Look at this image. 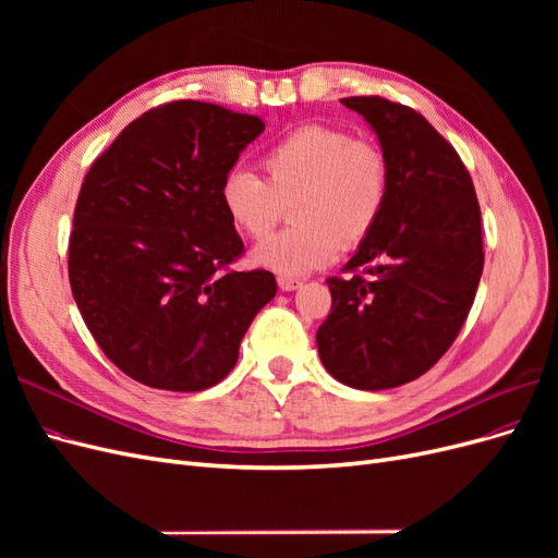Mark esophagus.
<instances>
[{
	"label": "esophagus",
	"mask_w": 558,
	"mask_h": 558,
	"mask_svg": "<svg viewBox=\"0 0 558 558\" xmlns=\"http://www.w3.org/2000/svg\"><path fill=\"white\" fill-rule=\"evenodd\" d=\"M277 281H279V289L281 291H295V289H300V286H302V281L295 279V277H279Z\"/></svg>",
	"instance_id": "obj_1"
}]
</instances>
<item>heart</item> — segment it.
Wrapping results in <instances>:
<instances>
[{"mask_svg": "<svg viewBox=\"0 0 558 558\" xmlns=\"http://www.w3.org/2000/svg\"><path fill=\"white\" fill-rule=\"evenodd\" d=\"M263 174L232 170L218 199L230 226L265 242L286 207L295 223L253 253L279 275H307L344 248L361 246L379 226L391 197V162L377 142L330 125H300L265 148Z\"/></svg>", "mask_w": 558, "mask_h": 558, "instance_id": "1", "label": "heart"}]
</instances>
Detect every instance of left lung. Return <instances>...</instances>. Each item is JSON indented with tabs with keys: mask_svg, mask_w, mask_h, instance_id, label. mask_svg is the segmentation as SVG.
I'll list each match as a JSON object with an SVG mask.
<instances>
[{
	"mask_svg": "<svg viewBox=\"0 0 558 558\" xmlns=\"http://www.w3.org/2000/svg\"><path fill=\"white\" fill-rule=\"evenodd\" d=\"M342 105L377 132L391 197L347 277L326 279L332 307L316 344L337 381L381 391L428 373L459 337L484 267L482 211L463 160L424 116L379 95Z\"/></svg>",
	"mask_w": 558,
	"mask_h": 558,
	"instance_id": "left-lung-1",
	"label": "left lung"
}]
</instances>
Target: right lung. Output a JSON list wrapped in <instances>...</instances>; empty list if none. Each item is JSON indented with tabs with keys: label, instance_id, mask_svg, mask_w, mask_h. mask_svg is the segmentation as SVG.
<instances>
[{
	"label": "right lung",
	"instance_id": "obj_1",
	"mask_svg": "<svg viewBox=\"0 0 558 558\" xmlns=\"http://www.w3.org/2000/svg\"><path fill=\"white\" fill-rule=\"evenodd\" d=\"M263 130L258 116L177 99L132 121L83 179L72 295L99 349L134 381L183 393L218 384L275 298L272 272L232 269L244 242L218 199Z\"/></svg>",
	"mask_w": 558,
	"mask_h": 558
}]
</instances>
